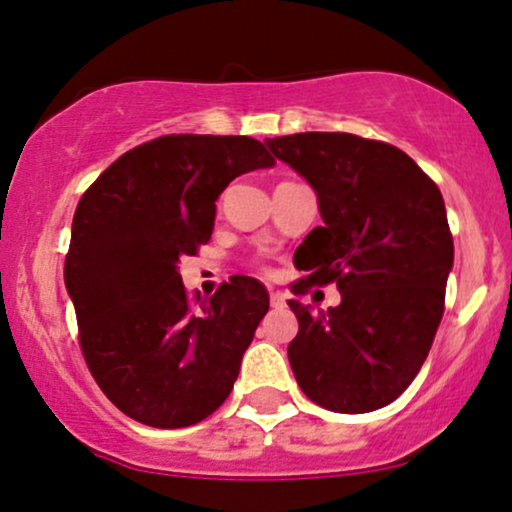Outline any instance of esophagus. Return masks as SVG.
<instances>
[{"label": "esophagus", "instance_id": "34e87169", "mask_svg": "<svg viewBox=\"0 0 512 512\" xmlns=\"http://www.w3.org/2000/svg\"><path fill=\"white\" fill-rule=\"evenodd\" d=\"M269 303H272V308H284L286 296L281 291H272L269 293Z\"/></svg>", "mask_w": 512, "mask_h": 512}]
</instances>
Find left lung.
Wrapping results in <instances>:
<instances>
[{"label": "left lung", "instance_id": "left-lung-1", "mask_svg": "<svg viewBox=\"0 0 512 512\" xmlns=\"http://www.w3.org/2000/svg\"><path fill=\"white\" fill-rule=\"evenodd\" d=\"M315 187L325 226L298 245L291 291L337 284L342 303L289 301V361L310 402L366 414L395 402L424 366L445 310L452 233L438 185L397 146L346 132L267 139Z\"/></svg>", "mask_w": 512, "mask_h": 512}]
</instances>
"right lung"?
Masks as SVG:
<instances>
[{"label":"right lung","mask_w":512,"mask_h":512,"mask_svg":"<svg viewBox=\"0 0 512 512\" xmlns=\"http://www.w3.org/2000/svg\"><path fill=\"white\" fill-rule=\"evenodd\" d=\"M269 166L272 154L252 137L166 134L122 154L76 204L64 284L79 346L129 419L185 428L231 395L269 310L267 289L231 276L202 301L178 264L209 243L228 182Z\"/></svg>","instance_id":"1"}]
</instances>
